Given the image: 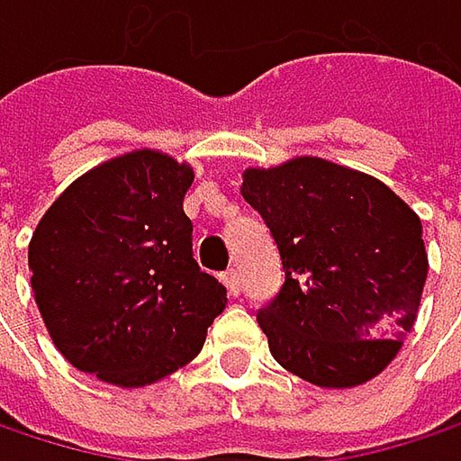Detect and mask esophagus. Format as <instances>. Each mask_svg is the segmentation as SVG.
Returning a JSON list of instances; mask_svg holds the SVG:
<instances>
[{
  "mask_svg": "<svg viewBox=\"0 0 461 461\" xmlns=\"http://www.w3.org/2000/svg\"><path fill=\"white\" fill-rule=\"evenodd\" d=\"M221 277H224V283H227V288H230L231 296H237V294L242 291V277H240V272H237V269H227Z\"/></svg>",
  "mask_w": 461,
  "mask_h": 461,
  "instance_id": "esophagus-1",
  "label": "esophagus"
}]
</instances>
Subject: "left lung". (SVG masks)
Returning a JSON list of instances; mask_svg holds the SVG:
<instances>
[{"label": "left lung", "mask_w": 461, "mask_h": 461, "mask_svg": "<svg viewBox=\"0 0 461 461\" xmlns=\"http://www.w3.org/2000/svg\"><path fill=\"white\" fill-rule=\"evenodd\" d=\"M242 197L285 272L256 312L275 360L318 387H355L384 371L427 280L419 216L382 181L321 157L245 170Z\"/></svg>", "instance_id": "obj_1"}]
</instances>
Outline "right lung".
<instances>
[{"mask_svg": "<svg viewBox=\"0 0 461 461\" xmlns=\"http://www.w3.org/2000/svg\"><path fill=\"white\" fill-rule=\"evenodd\" d=\"M192 181V167L159 151H131L77 178L42 216L32 288L74 368L143 387L203 349L227 288L194 261L184 213Z\"/></svg>", "mask_w": 461, "mask_h": 461, "instance_id": "obj_1", "label": "right lung"}]
</instances>
